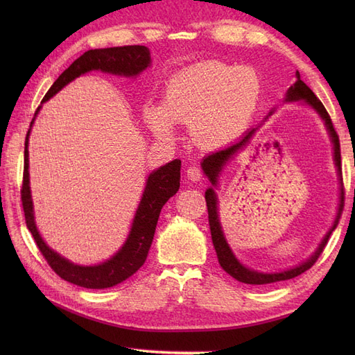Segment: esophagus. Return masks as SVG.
Here are the masks:
<instances>
[{"instance_id": "esophagus-1", "label": "esophagus", "mask_w": 355, "mask_h": 355, "mask_svg": "<svg viewBox=\"0 0 355 355\" xmlns=\"http://www.w3.org/2000/svg\"><path fill=\"white\" fill-rule=\"evenodd\" d=\"M187 176H188V179H189V180H192V182H197V180H200V179L202 178V171H201L198 167L192 166V167H188V170H187Z\"/></svg>"}]
</instances>
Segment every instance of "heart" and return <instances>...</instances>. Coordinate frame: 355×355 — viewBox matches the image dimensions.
<instances>
[{
    "mask_svg": "<svg viewBox=\"0 0 355 355\" xmlns=\"http://www.w3.org/2000/svg\"><path fill=\"white\" fill-rule=\"evenodd\" d=\"M261 94L262 78L254 68L198 62L171 75L161 106L145 105L144 118L159 137H171L173 123H182L191 124L200 145L220 146L245 130Z\"/></svg>",
    "mask_w": 355,
    "mask_h": 355,
    "instance_id": "heart-1",
    "label": "heart"
}]
</instances>
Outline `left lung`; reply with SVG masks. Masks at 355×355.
<instances>
[{"mask_svg":"<svg viewBox=\"0 0 355 355\" xmlns=\"http://www.w3.org/2000/svg\"><path fill=\"white\" fill-rule=\"evenodd\" d=\"M296 101H304L306 105L311 106V108H314L317 111V114L321 116V120L324 121L326 128L329 132V136L331 139V144H333V159H335V164H336V168H338V176H339V184H340V194H339L340 197H339V207H338V213H336V219H335V222H333L331 228L324 235V239L321 240L318 249L305 262L299 263L295 268H290V270L282 271V272H271V274L257 272L254 270H250V268L244 266L237 259V257H235V254L230 249L227 240H225V235H223L220 222H219L218 197H216V192H214V187H218V178L220 175L223 166L227 164V161L234 158V155H237L240 151H243V149L247 145H249V142L252 141V137L256 133L257 128H252V130L247 132L239 142L230 145L228 148L220 149V151L211 153L210 155L204 157L202 163H201L204 173H206V176L209 178V180L211 182V185H213V188L210 187L206 191V202H207V211H209V225H210V232H211V241H213V245H214V250H216V254H218V261H219L220 266L223 268V271H227L232 278H235V280H239V282L245 283V284L262 286V284H271V283H277V282H284V280H290V278H295L302 272H305L306 270H309V268L317 262L318 256L323 253L324 247L329 241L330 234L335 231L336 225L340 219L342 210H343V200H345V197H343V184H342L339 136L335 130V127H333L330 115L327 114L324 105L320 102V99L313 93V90H311L308 85L302 80H300L299 72H296L295 84L290 85V89L286 93V102H296ZM271 114H272V111L270 112V115ZM270 115H268V116H270ZM266 118H265V120H266Z\"/></svg>","mask_w":355,"mask_h":355,"instance_id":"left-lung-1","label":"left lung"}]
</instances>
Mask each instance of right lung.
Listing matches in <instances>:
<instances>
[{
  "mask_svg": "<svg viewBox=\"0 0 355 355\" xmlns=\"http://www.w3.org/2000/svg\"><path fill=\"white\" fill-rule=\"evenodd\" d=\"M151 65V53L145 46H124V47H110V49H94L85 51L72 65L63 71L59 78L53 83L44 99L41 103L47 102L58 92H60L67 84L75 80L80 75L90 71H102L114 75H124V77H136ZM41 106L35 111V116ZM34 116V120H35ZM31 121V127L34 124ZM31 128L25 139V166H24V184L20 189L22 206L25 213L26 227L34 237L40 252L46 257L47 263L51 266L60 278L72 284H77L85 288H108L132 277L141 268L153 244L159 211L170 197H173L180 187V159H173L166 166L154 170L148 176L146 187L142 194L135 213L130 232L123 247L118 250L111 259L93 266H83L69 262L62 257L41 239L37 230L34 218V206H32L31 188H29V154L28 141Z\"/></svg>",
  "mask_w": 355,
  "mask_h": 355,
  "instance_id": "1",
  "label": "right lung"
}]
</instances>
